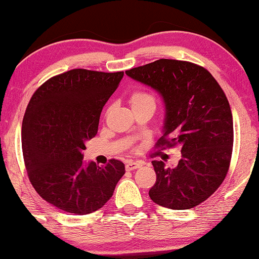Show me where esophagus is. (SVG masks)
<instances>
[{
  "instance_id": "obj_1",
  "label": "esophagus",
  "mask_w": 259,
  "mask_h": 259,
  "mask_svg": "<svg viewBox=\"0 0 259 259\" xmlns=\"http://www.w3.org/2000/svg\"><path fill=\"white\" fill-rule=\"evenodd\" d=\"M141 166H143V165H141L140 162H134V161H130V162H127V164H126V169H127V171H133V169L140 168Z\"/></svg>"
}]
</instances>
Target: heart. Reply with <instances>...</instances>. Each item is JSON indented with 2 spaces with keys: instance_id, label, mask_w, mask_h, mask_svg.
<instances>
[{
  "instance_id": "1",
  "label": "heart",
  "mask_w": 259,
  "mask_h": 259,
  "mask_svg": "<svg viewBox=\"0 0 259 259\" xmlns=\"http://www.w3.org/2000/svg\"><path fill=\"white\" fill-rule=\"evenodd\" d=\"M131 108L137 109L141 107L155 108V99L152 94L145 91H134L128 98Z\"/></svg>"
}]
</instances>
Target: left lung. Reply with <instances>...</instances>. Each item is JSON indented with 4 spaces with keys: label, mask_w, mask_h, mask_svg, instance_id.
Instances as JSON below:
<instances>
[{
    "label": "left lung",
    "mask_w": 259,
    "mask_h": 259,
    "mask_svg": "<svg viewBox=\"0 0 259 259\" xmlns=\"http://www.w3.org/2000/svg\"><path fill=\"white\" fill-rule=\"evenodd\" d=\"M151 87L165 106L162 137L157 146L178 145L182 159L175 167L153 160L157 182L151 199L172 210H189L206 200L228 173L233 146L229 101L211 73L179 60L160 59L126 70Z\"/></svg>",
    "instance_id": "left-lung-1"
}]
</instances>
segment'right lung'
<instances>
[{
    "mask_svg": "<svg viewBox=\"0 0 259 259\" xmlns=\"http://www.w3.org/2000/svg\"><path fill=\"white\" fill-rule=\"evenodd\" d=\"M123 72L72 69L38 87L22 122V151L35 191L53 206L83 215L113 196L125 165L112 159L104 167L82 161L87 140L97 136L106 102Z\"/></svg>",
    "mask_w": 259,
    "mask_h": 259,
    "instance_id": "add662e5",
    "label": "right lung"
}]
</instances>
